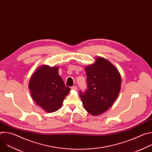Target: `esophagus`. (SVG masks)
I'll return each mask as SVG.
<instances>
[{
    "label": "esophagus",
    "mask_w": 152,
    "mask_h": 152,
    "mask_svg": "<svg viewBox=\"0 0 152 152\" xmlns=\"http://www.w3.org/2000/svg\"><path fill=\"white\" fill-rule=\"evenodd\" d=\"M72 90H77V86H73L72 87Z\"/></svg>",
    "instance_id": "obj_1"
}]
</instances>
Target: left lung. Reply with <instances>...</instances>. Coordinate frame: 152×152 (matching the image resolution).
I'll return each instance as SVG.
<instances>
[{
    "label": "left lung",
    "instance_id": "left-lung-1",
    "mask_svg": "<svg viewBox=\"0 0 152 152\" xmlns=\"http://www.w3.org/2000/svg\"><path fill=\"white\" fill-rule=\"evenodd\" d=\"M87 89L79 91L85 110L93 115L105 112L117 99L121 78L118 70L107 60L99 57L85 67Z\"/></svg>",
    "mask_w": 152,
    "mask_h": 152
}]
</instances>
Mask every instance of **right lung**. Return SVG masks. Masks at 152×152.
Returning a JSON list of instances; mask_svg holds the SVG:
<instances>
[{"instance_id": "obj_1", "label": "right lung", "mask_w": 152, "mask_h": 152, "mask_svg": "<svg viewBox=\"0 0 152 152\" xmlns=\"http://www.w3.org/2000/svg\"><path fill=\"white\" fill-rule=\"evenodd\" d=\"M29 88L36 104L47 113L59 110L70 88L58 75V68L43 66L32 75Z\"/></svg>"}]
</instances>
